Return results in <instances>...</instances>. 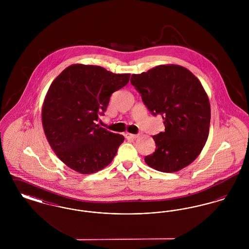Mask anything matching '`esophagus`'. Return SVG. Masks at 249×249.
Returning <instances> with one entry per match:
<instances>
[{
    "label": "esophagus",
    "mask_w": 249,
    "mask_h": 249,
    "mask_svg": "<svg viewBox=\"0 0 249 249\" xmlns=\"http://www.w3.org/2000/svg\"><path fill=\"white\" fill-rule=\"evenodd\" d=\"M139 134H131V133H127L126 138H130V139H135L138 137Z\"/></svg>",
    "instance_id": "34e87169"
}]
</instances>
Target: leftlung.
Segmentation results:
<instances>
[{
    "label": "left lung",
    "instance_id": "8db88e82",
    "mask_svg": "<svg viewBox=\"0 0 249 249\" xmlns=\"http://www.w3.org/2000/svg\"><path fill=\"white\" fill-rule=\"evenodd\" d=\"M130 83L165 126L153 136L156 150L145 156V163L163 173L190 165L206 142L211 119L209 99L199 79L185 67L167 64L132 74Z\"/></svg>",
    "mask_w": 249,
    "mask_h": 249
}]
</instances>
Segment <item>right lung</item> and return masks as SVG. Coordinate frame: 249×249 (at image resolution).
<instances>
[{"label": "right lung", "instance_id": "right-lung-1", "mask_svg": "<svg viewBox=\"0 0 249 249\" xmlns=\"http://www.w3.org/2000/svg\"><path fill=\"white\" fill-rule=\"evenodd\" d=\"M130 76L101 66L72 64L50 85L42 123L51 148L63 163L82 175L111 163L124 136L95 122L107 111L112 93L126 86Z\"/></svg>", "mask_w": 249, "mask_h": 249}]
</instances>
